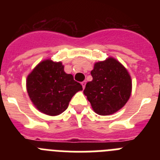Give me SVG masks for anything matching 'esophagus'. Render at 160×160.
<instances>
[{
	"mask_svg": "<svg viewBox=\"0 0 160 160\" xmlns=\"http://www.w3.org/2000/svg\"><path fill=\"white\" fill-rule=\"evenodd\" d=\"M86 84H87V82H82V88L84 89L85 88V87H86Z\"/></svg>",
	"mask_w": 160,
	"mask_h": 160,
	"instance_id": "1",
	"label": "esophagus"
}]
</instances>
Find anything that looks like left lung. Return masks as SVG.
I'll return each instance as SVG.
<instances>
[{"mask_svg":"<svg viewBox=\"0 0 160 160\" xmlns=\"http://www.w3.org/2000/svg\"><path fill=\"white\" fill-rule=\"evenodd\" d=\"M90 73L93 80L87 83L83 93L93 110L100 115H109L122 108L131 93V79L126 68L110 58L95 63Z\"/></svg>","mask_w":160,"mask_h":160,"instance_id":"1","label":"left lung"}]
</instances>
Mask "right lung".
<instances>
[{
  "mask_svg": "<svg viewBox=\"0 0 160 160\" xmlns=\"http://www.w3.org/2000/svg\"><path fill=\"white\" fill-rule=\"evenodd\" d=\"M26 87L31 101L44 114L58 115L67 109L69 102L82 87L64 71L62 62L46 60L29 74Z\"/></svg>",
  "mask_w": 160,
  "mask_h": 160,
  "instance_id": "obj_1",
  "label": "right lung"
}]
</instances>
